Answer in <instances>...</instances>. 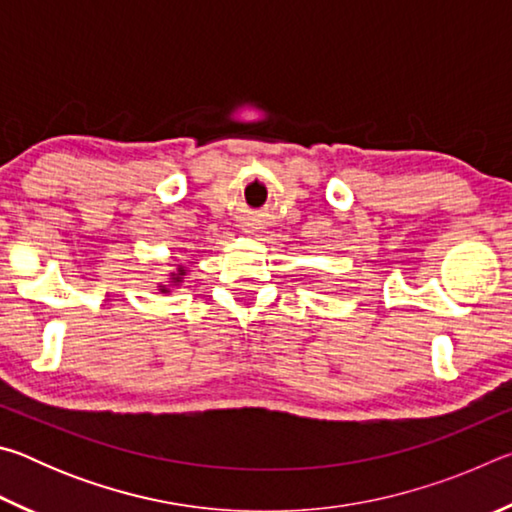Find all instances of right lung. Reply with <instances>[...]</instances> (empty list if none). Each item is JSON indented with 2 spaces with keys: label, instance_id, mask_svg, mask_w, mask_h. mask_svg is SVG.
Returning a JSON list of instances; mask_svg holds the SVG:
<instances>
[{
  "label": "right lung",
  "instance_id": "obj_1",
  "mask_svg": "<svg viewBox=\"0 0 512 512\" xmlns=\"http://www.w3.org/2000/svg\"><path fill=\"white\" fill-rule=\"evenodd\" d=\"M185 275H187V266L178 264L176 271H171V273H169V280H167V284H158V291H160V293H171L173 289H178L180 284L185 282Z\"/></svg>",
  "mask_w": 512,
  "mask_h": 512
}]
</instances>
